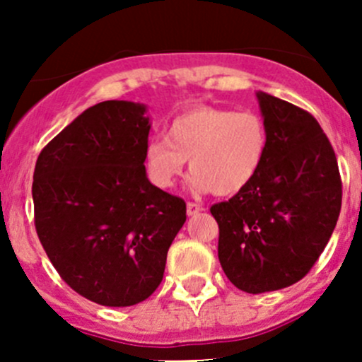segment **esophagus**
<instances>
[{"label":"esophagus","mask_w":362,"mask_h":362,"mask_svg":"<svg viewBox=\"0 0 362 362\" xmlns=\"http://www.w3.org/2000/svg\"><path fill=\"white\" fill-rule=\"evenodd\" d=\"M202 210H203L202 204L192 203V202L187 203V215H196V214H199V211H202Z\"/></svg>","instance_id":"esophagus-1"}]
</instances>
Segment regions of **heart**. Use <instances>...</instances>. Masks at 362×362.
Wrapping results in <instances>:
<instances>
[{"label": "heart", "instance_id": "obj_1", "mask_svg": "<svg viewBox=\"0 0 362 362\" xmlns=\"http://www.w3.org/2000/svg\"><path fill=\"white\" fill-rule=\"evenodd\" d=\"M268 145V126L257 112L202 105L175 117L166 140L148 141L144 166L152 185L171 189L189 160L191 184L198 191L233 196L257 177Z\"/></svg>", "mask_w": 362, "mask_h": 362}]
</instances>
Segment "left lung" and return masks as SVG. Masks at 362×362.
I'll use <instances>...</instances> for the list:
<instances>
[{
    "instance_id": "left-lung-1",
    "label": "left lung",
    "mask_w": 362,
    "mask_h": 362,
    "mask_svg": "<svg viewBox=\"0 0 362 362\" xmlns=\"http://www.w3.org/2000/svg\"><path fill=\"white\" fill-rule=\"evenodd\" d=\"M257 98L269 133L264 164L243 191L210 208L222 269L249 294L299 282L326 249L341 208L337 156L315 117L266 93Z\"/></svg>"
}]
</instances>
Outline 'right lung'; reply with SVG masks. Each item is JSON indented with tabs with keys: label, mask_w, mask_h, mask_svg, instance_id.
Masks as SVG:
<instances>
[{
	"label": "right lung",
	"mask_w": 362,
	"mask_h": 362,
	"mask_svg": "<svg viewBox=\"0 0 362 362\" xmlns=\"http://www.w3.org/2000/svg\"><path fill=\"white\" fill-rule=\"evenodd\" d=\"M145 107L103 101L49 141L33 175L35 228L61 279L89 301L133 306L159 287L185 202L148 182Z\"/></svg>",
	"instance_id": "add662e5"
}]
</instances>
